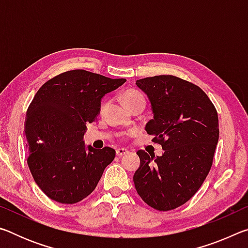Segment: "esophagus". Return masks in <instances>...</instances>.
<instances>
[{
    "label": "esophagus",
    "instance_id": "1",
    "mask_svg": "<svg viewBox=\"0 0 248 248\" xmlns=\"http://www.w3.org/2000/svg\"><path fill=\"white\" fill-rule=\"evenodd\" d=\"M127 153H128V150H125V149H117L116 150L117 156H123V155L127 154Z\"/></svg>",
    "mask_w": 248,
    "mask_h": 248
}]
</instances>
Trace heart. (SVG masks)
Returning a JSON list of instances; mask_svg holds the SVG:
<instances>
[{
    "label": "heart",
    "mask_w": 248,
    "mask_h": 248,
    "mask_svg": "<svg viewBox=\"0 0 248 248\" xmlns=\"http://www.w3.org/2000/svg\"><path fill=\"white\" fill-rule=\"evenodd\" d=\"M142 98H143V96H142L141 93H139V92H137V91H132L131 90V91L125 92V93L124 94L123 100H124V105H127V104H130V103H132V102H136V100L142 99ZM106 105L107 104H105L104 106H103V108L106 107Z\"/></svg>",
    "instance_id": "b5f03b06"
}]
</instances>
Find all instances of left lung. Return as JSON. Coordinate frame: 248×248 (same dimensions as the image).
Returning <instances> with one entry per match:
<instances>
[{
	"label": "left lung",
	"instance_id": "1",
	"mask_svg": "<svg viewBox=\"0 0 248 248\" xmlns=\"http://www.w3.org/2000/svg\"><path fill=\"white\" fill-rule=\"evenodd\" d=\"M148 96L153 119L145 131L164 150L161 156L138 151L140 166L133 175L145 203L169 211L187 202L204 182L219 140V119L207 94L173 75L138 79Z\"/></svg>",
	"mask_w": 248,
	"mask_h": 248
}]
</instances>
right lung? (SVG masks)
<instances>
[{
    "label": "right lung",
    "instance_id": "obj_1",
    "mask_svg": "<svg viewBox=\"0 0 248 248\" xmlns=\"http://www.w3.org/2000/svg\"><path fill=\"white\" fill-rule=\"evenodd\" d=\"M125 78H109L84 70L68 71L46 82L29 105L24 134L28 167L39 188L57 202L72 204L92 194L114 149L83 141L86 124L95 121L102 99Z\"/></svg>",
    "mask_w": 248,
    "mask_h": 248
}]
</instances>
